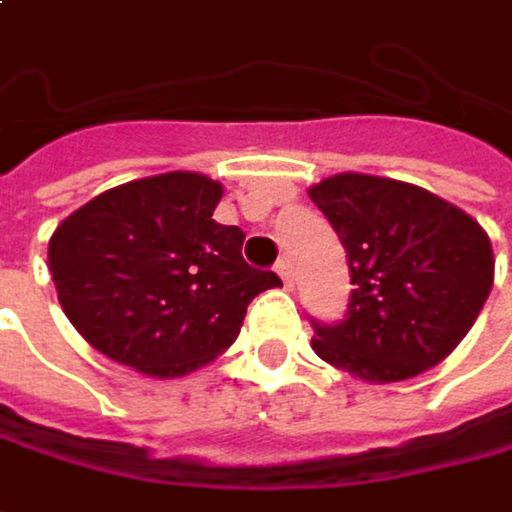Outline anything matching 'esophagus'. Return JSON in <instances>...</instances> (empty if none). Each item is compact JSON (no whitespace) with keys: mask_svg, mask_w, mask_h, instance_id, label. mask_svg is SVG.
Masks as SVG:
<instances>
[{"mask_svg":"<svg viewBox=\"0 0 512 512\" xmlns=\"http://www.w3.org/2000/svg\"><path fill=\"white\" fill-rule=\"evenodd\" d=\"M276 273H279V279L285 282V288H291V285H294V268H291V262H288V259H282V262L276 265Z\"/></svg>","mask_w":512,"mask_h":512,"instance_id":"1","label":"esophagus"}]
</instances>
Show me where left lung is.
<instances>
[{"label": "left lung", "instance_id": "obj_1", "mask_svg": "<svg viewBox=\"0 0 512 512\" xmlns=\"http://www.w3.org/2000/svg\"><path fill=\"white\" fill-rule=\"evenodd\" d=\"M308 195L337 230L354 285L340 325L314 322L317 357L377 386L447 360L493 288L487 230L441 195L380 175L340 172Z\"/></svg>", "mask_w": 512, "mask_h": 512}]
</instances>
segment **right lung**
<instances>
[{
    "label": "right lung",
    "instance_id": "obj_1",
    "mask_svg": "<svg viewBox=\"0 0 512 512\" xmlns=\"http://www.w3.org/2000/svg\"><path fill=\"white\" fill-rule=\"evenodd\" d=\"M224 187L164 172L94 195L60 221L48 270L80 337L146 377H184L224 354L250 299L282 285L242 259L244 233L218 224Z\"/></svg>",
    "mask_w": 512,
    "mask_h": 512
}]
</instances>
